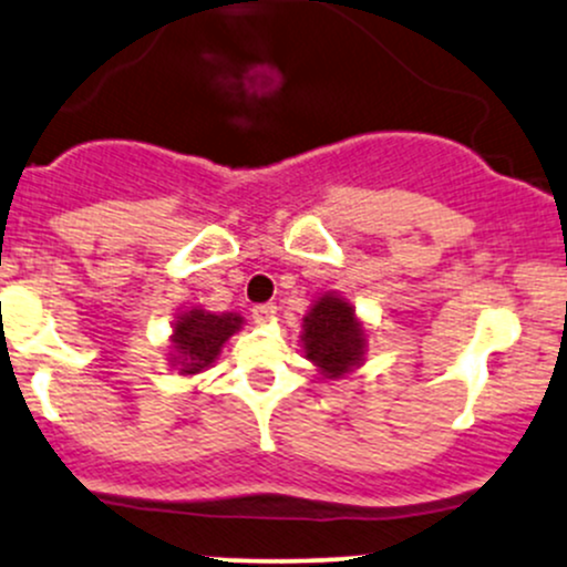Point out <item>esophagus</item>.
Wrapping results in <instances>:
<instances>
[{
    "instance_id": "1",
    "label": "esophagus",
    "mask_w": 567,
    "mask_h": 567,
    "mask_svg": "<svg viewBox=\"0 0 567 567\" xmlns=\"http://www.w3.org/2000/svg\"><path fill=\"white\" fill-rule=\"evenodd\" d=\"M276 313H278V308L272 306V302H265V306H254L251 308V316H254V321H257V324H270V321L276 319Z\"/></svg>"
}]
</instances>
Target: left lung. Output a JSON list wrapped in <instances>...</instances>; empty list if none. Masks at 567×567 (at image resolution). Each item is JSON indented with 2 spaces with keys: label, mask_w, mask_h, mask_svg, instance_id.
I'll return each mask as SVG.
<instances>
[{
  "label": "left lung",
  "mask_w": 567,
  "mask_h": 567,
  "mask_svg": "<svg viewBox=\"0 0 567 567\" xmlns=\"http://www.w3.org/2000/svg\"><path fill=\"white\" fill-rule=\"evenodd\" d=\"M300 346L321 379H346L364 364L368 327L340 291H321L302 316Z\"/></svg>",
  "instance_id": "8db88e82"
}]
</instances>
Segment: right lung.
Instances as JSON below:
<instances>
[{
  "label": "right lung",
  "instance_id": "1",
  "mask_svg": "<svg viewBox=\"0 0 567 567\" xmlns=\"http://www.w3.org/2000/svg\"><path fill=\"white\" fill-rule=\"evenodd\" d=\"M246 319L240 313H213L203 306L178 310L173 319V334H169V368L178 375H197L213 368L224 343L235 332L243 330Z\"/></svg>",
  "mask_w": 567,
  "mask_h": 567
}]
</instances>
